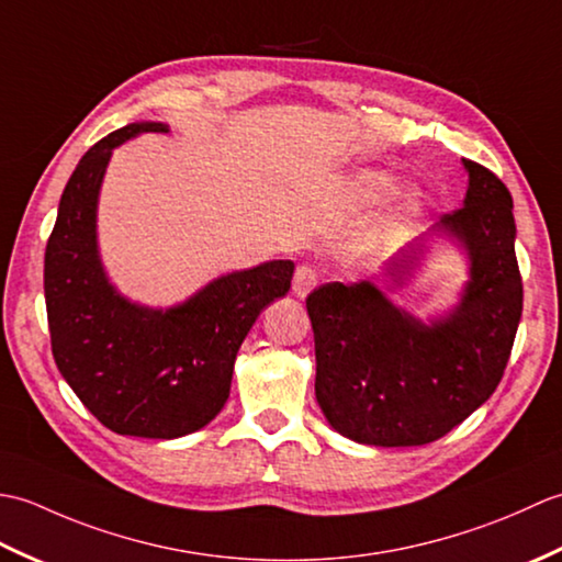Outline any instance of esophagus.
Segmentation results:
<instances>
[{
	"label": "esophagus",
	"mask_w": 562,
	"mask_h": 562,
	"mask_svg": "<svg viewBox=\"0 0 562 562\" xmlns=\"http://www.w3.org/2000/svg\"><path fill=\"white\" fill-rule=\"evenodd\" d=\"M318 282V274L312 266H300L294 270V278H292V292L294 296H300V300H304V296L312 292L316 288Z\"/></svg>",
	"instance_id": "esophagus-1"
}]
</instances>
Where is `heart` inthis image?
Returning a JSON list of instances; mask_svg holds the SVG:
<instances>
[{
    "mask_svg": "<svg viewBox=\"0 0 562 562\" xmlns=\"http://www.w3.org/2000/svg\"><path fill=\"white\" fill-rule=\"evenodd\" d=\"M386 176L381 171H360L350 178L348 183V198L350 200H369L374 198L379 190H384ZM403 200H411V193H398Z\"/></svg>",
    "mask_w": 562,
    "mask_h": 562,
    "instance_id": "heart-1",
    "label": "heart"
}]
</instances>
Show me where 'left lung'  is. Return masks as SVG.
Returning <instances> with one entry per match:
<instances>
[{
  "label": "left lung",
  "mask_w": 562,
  "mask_h": 562,
  "mask_svg": "<svg viewBox=\"0 0 562 562\" xmlns=\"http://www.w3.org/2000/svg\"><path fill=\"white\" fill-rule=\"evenodd\" d=\"M463 207L432 226L471 260L461 302L423 321L372 282H328L306 296L316 345V401L340 435L374 447H420L445 437L493 396L521 318L512 195L485 166L463 159ZM411 248L389 262L401 282Z\"/></svg>",
  "instance_id": "8db88e82"
}]
</instances>
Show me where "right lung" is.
Wrapping results in <instances>:
<instances>
[{
	"label": "right lung",
	"instance_id": "right-lung-1",
	"mask_svg": "<svg viewBox=\"0 0 562 562\" xmlns=\"http://www.w3.org/2000/svg\"><path fill=\"white\" fill-rule=\"evenodd\" d=\"M142 133L169 127L115 130L67 181L45 248V306L55 364L93 417L117 435L176 439L224 408L236 352L262 308L290 292L294 262L222 274L166 312L125 300L101 266L97 205L113 149Z\"/></svg>",
	"mask_w": 562,
	"mask_h": 562
}]
</instances>
